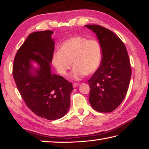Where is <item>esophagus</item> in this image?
I'll list each match as a JSON object with an SVG mask.
<instances>
[{
    "label": "esophagus",
    "instance_id": "esophagus-1",
    "mask_svg": "<svg viewBox=\"0 0 149 149\" xmlns=\"http://www.w3.org/2000/svg\"><path fill=\"white\" fill-rule=\"evenodd\" d=\"M79 85V84H78V83H74V84H73V87H77Z\"/></svg>",
    "mask_w": 149,
    "mask_h": 149
}]
</instances>
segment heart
<instances>
[{
    "instance_id": "b5f03b06",
    "label": "heart",
    "mask_w": 149,
    "mask_h": 149,
    "mask_svg": "<svg viewBox=\"0 0 149 149\" xmlns=\"http://www.w3.org/2000/svg\"><path fill=\"white\" fill-rule=\"evenodd\" d=\"M102 58V49L99 41L75 36L62 42L59 51L52 55V61L58 72L62 75H66L73 63L72 77L79 79L97 71Z\"/></svg>"
}]
</instances>
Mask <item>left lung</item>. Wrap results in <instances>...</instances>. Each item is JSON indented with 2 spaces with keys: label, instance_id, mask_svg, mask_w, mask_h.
Masks as SVG:
<instances>
[{
  "label": "left lung",
  "instance_id": "8db88e82",
  "mask_svg": "<svg viewBox=\"0 0 149 149\" xmlns=\"http://www.w3.org/2000/svg\"><path fill=\"white\" fill-rule=\"evenodd\" d=\"M85 27L96 34L102 49L101 64L88 81L89 101L98 112H112L122 103L129 88L132 68L127 49L110 30L99 25Z\"/></svg>",
  "mask_w": 149,
  "mask_h": 149
}]
</instances>
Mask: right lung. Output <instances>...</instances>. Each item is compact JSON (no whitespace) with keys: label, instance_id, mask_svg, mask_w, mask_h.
<instances>
[{"label":"right lung","instance_id":"1","mask_svg":"<svg viewBox=\"0 0 149 149\" xmlns=\"http://www.w3.org/2000/svg\"><path fill=\"white\" fill-rule=\"evenodd\" d=\"M53 31L47 30L29 34L15 56L13 77L25 103L38 116L49 120L60 119L70 106L72 83L52 74L50 63L54 52ZM39 65L34 69L31 63Z\"/></svg>","mask_w":149,"mask_h":149}]
</instances>
